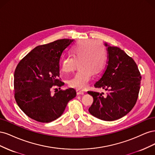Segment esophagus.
<instances>
[{
	"mask_svg": "<svg viewBox=\"0 0 155 155\" xmlns=\"http://www.w3.org/2000/svg\"><path fill=\"white\" fill-rule=\"evenodd\" d=\"M76 92H77V94H78V95L84 94V93H85V92H84L83 91H81V90H77V91H76Z\"/></svg>",
	"mask_w": 155,
	"mask_h": 155,
	"instance_id": "34e87169",
	"label": "esophagus"
}]
</instances>
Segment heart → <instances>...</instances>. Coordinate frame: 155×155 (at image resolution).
<instances>
[{"mask_svg": "<svg viewBox=\"0 0 155 155\" xmlns=\"http://www.w3.org/2000/svg\"><path fill=\"white\" fill-rule=\"evenodd\" d=\"M71 56L64 58L61 61V71L72 72L79 62V70L68 80L69 85L76 89L85 88L91 81L92 73L97 74L104 68L106 52L100 41L91 39L79 41L70 50Z\"/></svg>", "mask_w": 155, "mask_h": 155, "instance_id": "obj_1", "label": "heart"}]
</instances>
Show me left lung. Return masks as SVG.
<instances>
[{"label": "left lung", "mask_w": 155, "mask_h": 155, "mask_svg": "<svg viewBox=\"0 0 155 155\" xmlns=\"http://www.w3.org/2000/svg\"><path fill=\"white\" fill-rule=\"evenodd\" d=\"M107 46V66L94 87L102 88L107 94L88 91L93 97L88 111L102 120L114 121L122 118L137 103L142 76L137 63L123 50Z\"/></svg>", "instance_id": "obj_1"}]
</instances>
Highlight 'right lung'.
Instances as JSON below:
<instances>
[{"mask_svg": "<svg viewBox=\"0 0 155 155\" xmlns=\"http://www.w3.org/2000/svg\"><path fill=\"white\" fill-rule=\"evenodd\" d=\"M73 41L63 39L37 46L18 63L14 73V95L18 106L30 118L51 122L62 115L68 102L76 97L72 88L51 94L53 86L64 85L59 79V61Z\"/></svg>", "mask_w": 155, "mask_h": 155, "instance_id": "obj_1", "label": "right lung"}]
</instances>
